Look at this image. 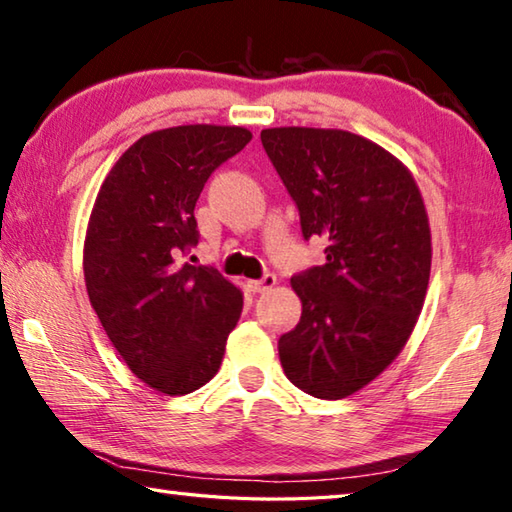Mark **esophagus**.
Listing matches in <instances>:
<instances>
[{
	"instance_id": "esophagus-1",
	"label": "esophagus",
	"mask_w": 512,
	"mask_h": 512,
	"mask_svg": "<svg viewBox=\"0 0 512 512\" xmlns=\"http://www.w3.org/2000/svg\"><path fill=\"white\" fill-rule=\"evenodd\" d=\"M275 284H277V277L268 273L262 277V280H248V289L253 293H264L268 289H273Z\"/></svg>"
}]
</instances>
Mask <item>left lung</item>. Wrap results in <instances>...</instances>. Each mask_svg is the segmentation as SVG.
Here are the masks:
<instances>
[{
	"instance_id": "left-lung-1",
	"label": "left lung",
	"mask_w": 512,
	"mask_h": 512,
	"mask_svg": "<svg viewBox=\"0 0 512 512\" xmlns=\"http://www.w3.org/2000/svg\"><path fill=\"white\" fill-rule=\"evenodd\" d=\"M262 144L298 205L302 237L327 259L291 287L296 329L277 350L293 386L341 400L379 377L409 341L431 273V230L411 171L339 128H264Z\"/></svg>"
}]
</instances>
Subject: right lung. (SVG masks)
I'll return each instance as SVG.
<instances>
[{
	"label": "right lung",
	"instance_id": "right-lung-1",
	"mask_svg": "<svg viewBox=\"0 0 512 512\" xmlns=\"http://www.w3.org/2000/svg\"><path fill=\"white\" fill-rule=\"evenodd\" d=\"M250 140L241 126L153 131L124 151L94 201L85 289L112 348L158 393L207 384L244 309V293L216 268L178 257L198 241L194 207L207 178Z\"/></svg>",
	"mask_w": 512,
	"mask_h": 512
}]
</instances>
